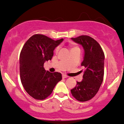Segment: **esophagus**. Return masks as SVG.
Masks as SVG:
<instances>
[{
  "mask_svg": "<svg viewBox=\"0 0 124 124\" xmlns=\"http://www.w3.org/2000/svg\"><path fill=\"white\" fill-rule=\"evenodd\" d=\"M68 77L67 75H65V74H63L62 75V78H68Z\"/></svg>",
  "mask_w": 124,
  "mask_h": 124,
  "instance_id": "obj_1",
  "label": "esophagus"
}]
</instances>
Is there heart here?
<instances>
[{"label": "heart", "mask_w": 124, "mask_h": 124, "mask_svg": "<svg viewBox=\"0 0 124 124\" xmlns=\"http://www.w3.org/2000/svg\"><path fill=\"white\" fill-rule=\"evenodd\" d=\"M59 47H57L56 48V49H55L56 52H58V51H59ZM74 50H80V49H79V47L78 46H73V47H72V48L71 51H74Z\"/></svg>", "instance_id": "obj_1"}]
</instances>
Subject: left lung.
Here are the masks:
<instances>
[{"label":"left lung","instance_id":"8db88e82","mask_svg":"<svg viewBox=\"0 0 124 124\" xmlns=\"http://www.w3.org/2000/svg\"><path fill=\"white\" fill-rule=\"evenodd\" d=\"M71 39L82 46L85 55L81 63L84 68L83 79L81 82H77L76 86L70 91L77 100L80 102L88 101L94 97L102 83L104 53L98 42L90 36L81 35Z\"/></svg>","mask_w":124,"mask_h":124}]
</instances>
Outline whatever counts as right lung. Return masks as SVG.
Wrapping results in <instances>:
<instances>
[{"instance_id": "right-lung-1", "label": "right lung", "mask_w": 124, "mask_h": 124, "mask_svg": "<svg viewBox=\"0 0 124 124\" xmlns=\"http://www.w3.org/2000/svg\"><path fill=\"white\" fill-rule=\"evenodd\" d=\"M63 39L55 40L45 35L35 34L26 42L20 52V77L23 86L35 100H43L51 94L62 74L51 73L43 67L45 61L51 60L55 47Z\"/></svg>"}]
</instances>
